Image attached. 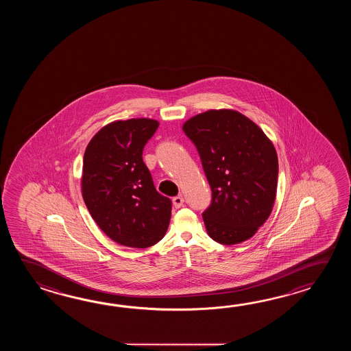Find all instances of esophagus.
Listing matches in <instances>:
<instances>
[{"instance_id": "obj_1", "label": "esophagus", "mask_w": 351, "mask_h": 351, "mask_svg": "<svg viewBox=\"0 0 351 351\" xmlns=\"http://www.w3.org/2000/svg\"><path fill=\"white\" fill-rule=\"evenodd\" d=\"M183 203H184L183 195H177V197L173 198V206H174L176 208H180V207L183 206Z\"/></svg>"}]
</instances>
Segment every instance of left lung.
<instances>
[{"label": "left lung", "instance_id": "left-lung-1", "mask_svg": "<svg viewBox=\"0 0 351 351\" xmlns=\"http://www.w3.org/2000/svg\"><path fill=\"white\" fill-rule=\"evenodd\" d=\"M183 130L197 147L212 189L203 212L209 237L227 246L254 237L276 199L278 159L269 136L232 109L197 114Z\"/></svg>", "mask_w": 351, "mask_h": 351}]
</instances>
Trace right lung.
Instances as JSON below:
<instances>
[{"label": "right lung", "instance_id": "1", "mask_svg": "<svg viewBox=\"0 0 351 351\" xmlns=\"http://www.w3.org/2000/svg\"><path fill=\"white\" fill-rule=\"evenodd\" d=\"M158 125L148 118L115 120L85 149L82 198L100 230L121 246H153L169 226L172 202L158 193L142 157Z\"/></svg>", "mask_w": 351, "mask_h": 351}]
</instances>
